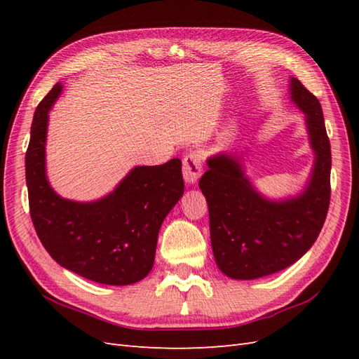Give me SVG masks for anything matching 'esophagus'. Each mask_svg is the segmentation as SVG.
Segmentation results:
<instances>
[{"label":"esophagus","instance_id":"obj_1","mask_svg":"<svg viewBox=\"0 0 359 359\" xmlns=\"http://www.w3.org/2000/svg\"><path fill=\"white\" fill-rule=\"evenodd\" d=\"M203 156L201 151H190V153L182 158V175L186 182L194 184L203 172Z\"/></svg>","mask_w":359,"mask_h":359}]
</instances>
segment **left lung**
Instances as JSON below:
<instances>
[{
  "label": "left lung",
  "instance_id": "left-lung-1",
  "mask_svg": "<svg viewBox=\"0 0 359 359\" xmlns=\"http://www.w3.org/2000/svg\"><path fill=\"white\" fill-rule=\"evenodd\" d=\"M290 97L306 114L316 154L306 191L271 202L253 189L238 161L226 154L208 160L199 187L208 203L210 233L217 266L236 280H253L295 264L319 236L331 199V145L322 106L298 79Z\"/></svg>",
  "mask_w": 359,
  "mask_h": 359
}]
</instances>
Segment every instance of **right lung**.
I'll return each instance as SVG.
<instances>
[{"label": "right lung", "mask_w": 359, "mask_h": 359, "mask_svg": "<svg viewBox=\"0 0 359 359\" xmlns=\"http://www.w3.org/2000/svg\"><path fill=\"white\" fill-rule=\"evenodd\" d=\"M62 90L57 83L31 124L25 154L29 214L40 241L61 266L102 285L126 286L153 268L160 226L184 193L181 160L139 166L97 202L60 198L45 172L48 112Z\"/></svg>", "instance_id": "right-lung-1"}]
</instances>
